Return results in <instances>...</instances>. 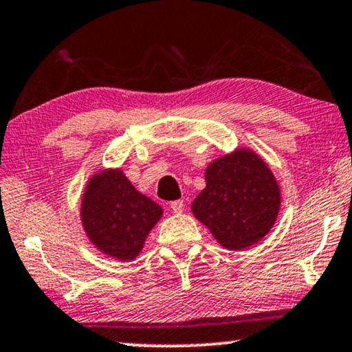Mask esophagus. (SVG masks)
<instances>
[{"label":"esophagus","instance_id":"esophagus-1","mask_svg":"<svg viewBox=\"0 0 352 352\" xmlns=\"http://www.w3.org/2000/svg\"><path fill=\"white\" fill-rule=\"evenodd\" d=\"M170 210L174 212H182L183 211V200L170 201Z\"/></svg>","mask_w":352,"mask_h":352}]
</instances>
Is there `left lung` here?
I'll return each instance as SVG.
<instances>
[{
	"mask_svg": "<svg viewBox=\"0 0 352 352\" xmlns=\"http://www.w3.org/2000/svg\"><path fill=\"white\" fill-rule=\"evenodd\" d=\"M205 180L192 212L220 245L243 250L269 233L281 197L275 177L258 155L247 148L225 155L208 166Z\"/></svg>",
	"mask_w": 352,
	"mask_h": 352,
	"instance_id": "1",
	"label": "left lung"
}]
</instances>
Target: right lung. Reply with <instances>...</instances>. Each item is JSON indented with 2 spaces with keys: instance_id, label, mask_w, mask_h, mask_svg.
<instances>
[{
  "instance_id": "obj_1",
  "label": "right lung",
  "mask_w": 352,
  "mask_h": 352,
  "mask_svg": "<svg viewBox=\"0 0 352 352\" xmlns=\"http://www.w3.org/2000/svg\"><path fill=\"white\" fill-rule=\"evenodd\" d=\"M162 206L142 195L121 170L94 175L82 199V223L100 252L132 261L148 231L162 217Z\"/></svg>"
}]
</instances>
